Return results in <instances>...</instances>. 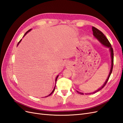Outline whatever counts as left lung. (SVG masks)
Instances as JSON below:
<instances>
[{
	"label": "left lung",
	"instance_id": "1",
	"mask_svg": "<svg viewBox=\"0 0 123 123\" xmlns=\"http://www.w3.org/2000/svg\"><path fill=\"white\" fill-rule=\"evenodd\" d=\"M92 29L93 34V35H94L95 37L97 38L99 41V42L103 44L104 46H105L106 47H108V48H109L110 51V53H111V69H110V73L109 74V75H108V78H107V79L106 80L105 83H104V84L102 86V87H100V88H99L98 90L95 91V92L91 93H89L90 94H93V93H95L99 91V90H101V89H102L105 86V85H106L108 80L109 79L111 74V73H112V69H113V48L111 47V44H110V42H109V40H108V39L106 38V37L105 36V35H104L101 31H99L98 29L97 28H96L94 27H92ZM76 92L79 94H84V93L82 92H80L78 91H76Z\"/></svg>",
	"mask_w": 123,
	"mask_h": 123
}]
</instances>
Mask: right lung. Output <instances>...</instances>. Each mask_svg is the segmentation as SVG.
<instances>
[{"mask_svg":"<svg viewBox=\"0 0 123 123\" xmlns=\"http://www.w3.org/2000/svg\"><path fill=\"white\" fill-rule=\"evenodd\" d=\"M31 31V29H30V30H28V31H27V32H26V33H25V35L26 34H27V33L28 32H29V31ZM25 35H24V36H25ZM20 41H21V40H20L19 41V43H19L20 42ZM58 75H57V76H56V80H55V82H56V81H57V78H58ZM55 86H56V84H55ZM55 87H54V89H53V90L52 91V92L51 93H50V94H49V95H48V96H46V97H48V96H50V95H51L52 94V93H53V92H54V90H55Z\"/></svg>","mask_w":123,"mask_h":123,"instance_id":"right-lung-1","label":"right lung"}]
</instances>
